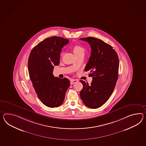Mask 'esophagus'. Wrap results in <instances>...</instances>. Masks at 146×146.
Listing matches in <instances>:
<instances>
[{
	"label": "esophagus",
	"instance_id": "esophagus-1",
	"mask_svg": "<svg viewBox=\"0 0 146 146\" xmlns=\"http://www.w3.org/2000/svg\"><path fill=\"white\" fill-rule=\"evenodd\" d=\"M78 80H75V79H72L71 80V82H70V83H71V84H73L74 83H76V82H78Z\"/></svg>",
	"mask_w": 146,
	"mask_h": 146
}]
</instances>
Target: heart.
<instances>
[{"label":"heart","instance_id":"heart-1","mask_svg":"<svg viewBox=\"0 0 146 146\" xmlns=\"http://www.w3.org/2000/svg\"><path fill=\"white\" fill-rule=\"evenodd\" d=\"M73 51L76 56H78L82 54H85L84 48L80 45H75L73 47Z\"/></svg>","mask_w":146,"mask_h":146}]
</instances>
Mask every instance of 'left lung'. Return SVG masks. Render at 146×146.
<instances>
[{"label":"left lung","instance_id":"1","mask_svg":"<svg viewBox=\"0 0 146 146\" xmlns=\"http://www.w3.org/2000/svg\"><path fill=\"white\" fill-rule=\"evenodd\" d=\"M80 39L90 45L91 56L84 70L92 77L90 84L80 81L83 86L80 96L86 107L96 109L107 102L113 91L118 78L119 57L113 47L101 39L93 37Z\"/></svg>","mask_w":146,"mask_h":146}]
</instances>
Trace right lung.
<instances>
[{
  "label": "right lung",
  "instance_id": "right-lung-1",
  "mask_svg": "<svg viewBox=\"0 0 146 146\" xmlns=\"http://www.w3.org/2000/svg\"><path fill=\"white\" fill-rule=\"evenodd\" d=\"M68 43V39L63 37H50L38 43L29 54V77L38 98L47 107L60 106L70 86L68 78H59L53 74L54 66L60 63L62 49Z\"/></svg>",
  "mask_w": 146,
  "mask_h": 146
}]
</instances>
